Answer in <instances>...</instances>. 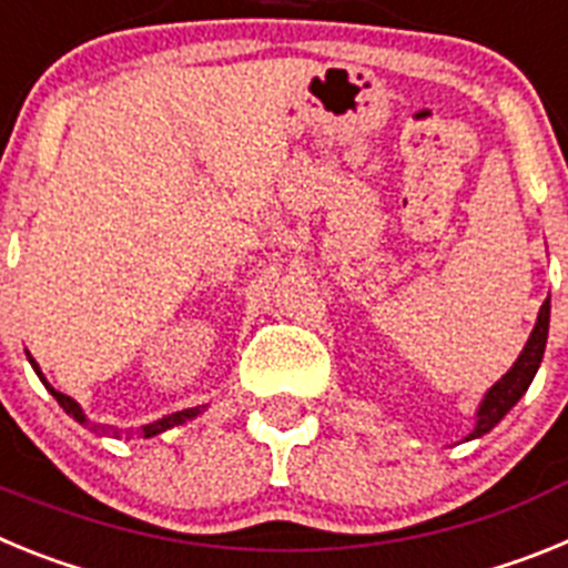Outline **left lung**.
Masks as SVG:
<instances>
[{
	"instance_id": "8db88e82",
	"label": "left lung",
	"mask_w": 568,
	"mask_h": 568,
	"mask_svg": "<svg viewBox=\"0 0 568 568\" xmlns=\"http://www.w3.org/2000/svg\"><path fill=\"white\" fill-rule=\"evenodd\" d=\"M549 298L544 301V307H540L538 321H535V329H531L529 341H526L524 353L518 355V361L511 364L509 373L498 381V384L491 386L489 393L484 395L478 406V420H475V429L466 435V440L471 438H480L486 435L489 429L500 424L506 413H509L511 406L518 404L524 398V393L529 389L531 378L538 373L540 361H544V349H546V338H549Z\"/></svg>"
}]
</instances>
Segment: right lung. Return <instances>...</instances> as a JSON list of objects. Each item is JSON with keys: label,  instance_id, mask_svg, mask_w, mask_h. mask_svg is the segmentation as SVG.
<instances>
[{"label": "right lung", "instance_id": "right-lung-1", "mask_svg": "<svg viewBox=\"0 0 568 568\" xmlns=\"http://www.w3.org/2000/svg\"><path fill=\"white\" fill-rule=\"evenodd\" d=\"M28 361H30V366H33V369H37V375H39V378H42V384L48 386V393L53 395V398L59 400V406H62L64 413H68V415H73V418H77L79 424H88V415L82 413V406H79L77 400L70 398V395H64V393H59V389H53V386H50L48 381H44V375L39 373V364H37V361H33V358H30V355H28ZM202 413H204V406H193V409H182V413L164 415V418H159V420H153V424L142 426V429H144V438H153V435L164 433V429H170V426L187 424L190 418H195V415H202ZM113 435H119V429H113Z\"/></svg>", "mask_w": 568, "mask_h": 568}]
</instances>
